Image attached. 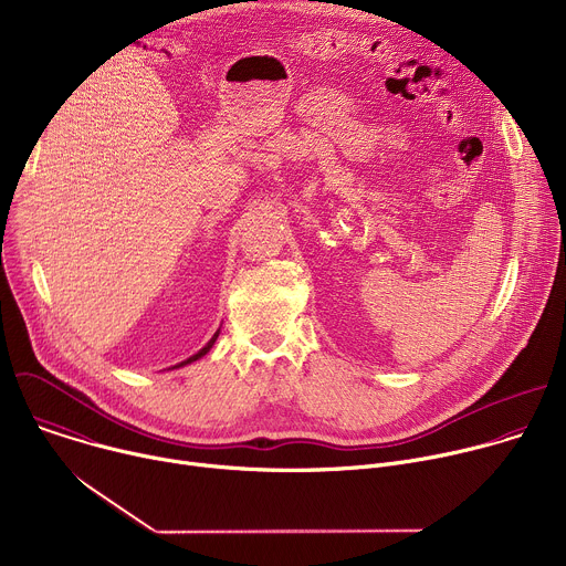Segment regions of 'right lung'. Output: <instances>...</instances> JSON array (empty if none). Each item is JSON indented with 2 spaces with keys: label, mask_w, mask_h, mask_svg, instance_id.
Masks as SVG:
<instances>
[{
  "label": "right lung",
  "mask_w": 566,
  "mask_h": 566,
  "mask_svg": "<svg viewBox=\"0 0 566 566\" xmlns=\"http://www.w3.org/2000/svg\"><path fill=\"white\" fill-rule=\"evenodd\" d=\"M217 336H219V332H217V334H214V336H212V340H210V343H208V345H206V347H203V349H201V352H199V354H195V356H190V358H188V360H184V363H181V365H177V367H184V365H188V363H195V360H199V358H201V356H206V354H208V352H210V349H212V345H214V340H217Z\"/></svg>",
  "instance_id": "1"
}]
</instances>
